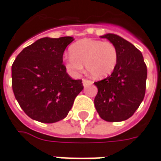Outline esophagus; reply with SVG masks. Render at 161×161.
I'll use <instances>...</instances> for the list:
<instances>
[{
    "instance_id": "1",
    "label": "esophagus",
    "mask_w": 161,
    "mask_h": 161,
    "mask_svg": "<svg viewBox=\"0 0 161 161\" xmlns=\"http://www.w3.org/2000/svg\"><path fill=\"white\" fill-rule=\"evenodd\" d=\"M92 83L90 80H88V79H83V86H89V85H92Z\"/></svg>"
}]
</instances>
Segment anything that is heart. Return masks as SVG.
Returning <instances> with one entry per match:
<instances>
[{
	"label": "heart",
	"mask_w": 161,
	"mask_h": 161,
	"mask_svg": "<svg viewBox=\"0 0 161 161\" xmlns=\"http://www.w3.org/2000/svg\"><path fill=\"white\" fill-rule=\"evenodd\" d=\"M70 55L64 58V65L71 75H79L84 65L92 78L102 79L115 69L119 53L112 42L94 39H83L69 48Z\"/></svg>",
	"instance_id": "heart-1"
}]
</instances>
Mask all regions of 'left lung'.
I'll return each instance as SVG.
<instances>
[{"label":"left lung","mask_w":161,"mask_h":161,"mask_svg":"<svg viewBox=\"0 0 161 161\" xmlns=\"http://www.w3.org/2000/svg\"><path fill=\"white\" fill-rule=\"evenodd\" d=\"M101 37L113 43L119 58L111 75L94 83L98 88L94 105L102 119L119 122L132 117L144 98L146 64L141 52L122 37L114 34Z\"/></svg>","instance_id":"8db88e82"}]
</instances>
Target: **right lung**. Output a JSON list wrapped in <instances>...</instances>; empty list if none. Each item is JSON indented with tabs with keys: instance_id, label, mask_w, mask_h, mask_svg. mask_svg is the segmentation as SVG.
<instances>
[{
	"instance_id": "1",
	"label": "right lung",
	"mask_w": 161,
	"mask_h": 161,
	"mask_svg": "<svg viewBox=\"0 0 161 161\" xmlns=\"http://www.w3.org/2000/svg\"><path fill=\"white\" fill-rule=\"evenodd\" d=\"M73 37H44L23 49L11 67L12 90L21 108L42 123L65 119L84 86L66 72L63 53Z\"/></svg>"
}]
</instances>
